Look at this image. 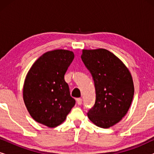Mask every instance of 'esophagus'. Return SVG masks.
Listing matches in <instances>:
<instances>
[{
	"label": "esophagus",
	"instance_id": "1",
	"mask_svg": "<svg viewBox=\"0 0 154 154\" xmlns=\"http://www.w3.org/2000/svg\"><path fill=\"white\" fill-rule=\"evenodd\" d=\"M76 100H77V103H78V104H79V105H81V104H82V102H83V100H82V99H81V98H78Z\"/></svg>",
	"mask_w": 154,
	"mask_h": 154
}]
</instances>
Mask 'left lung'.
<instances>
[{
	"label": "left lung",
	"mask_w": 154,
	"mask_h": 154,
	"mask_svg": "<svg viewBox=\"0 0 154 154\" xmlns=\"http://www.w3.org/2000/svg\"><path fill=\"white\" fill-rule=\"evenodd\" d=\"M81 59L90 71L96 100L88 116L94 125L109 128L121 121L131 105L134 83L129 69L120 59L103 48L83 50Z\"/></svg>",
	"instance_id": "left-lung-1"
}]
</instances>
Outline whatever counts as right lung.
I'll return each instance as SVG.
<instances>
[{
    "label": "right lung",
    "mask_w": 154,
    "mask_h": 154,
    "mask_svg": "<svg viewBox=\"0 0 154 154\" xmlns=\"http://www.w3.org/2000/svg\"><path fill=\"white\" fill-rule=\"evenodd\" d=\"M74 59L68 50H54L40 57L29 69L23 86V100L29 114L49 128L62 124L75 104L64 74Z\"/></svg>",
    "instance_id": "obj_1"
}]
</instances>
